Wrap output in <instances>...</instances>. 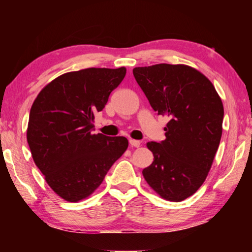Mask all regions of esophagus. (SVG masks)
I'll use <instances>...</instances> for the list:
<instances>
[{"mask_svg":"<svg viewBox=\"0 0 252 252\" xmlns=\"http://www.w3.org/2000/svg\"><path fill=\"white\" fill-rule=\"evenodd\" d=\"M129 142L131 144V147H134V148H139L141 146V142L139 141V140H133V139H130Z\"/></svg>","mask_w":252,"mask_h":252,"instance_id":"esophagus-1","label":"esophagus"}]
</instances>
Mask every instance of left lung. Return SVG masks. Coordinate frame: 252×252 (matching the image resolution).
<instances>
[{
  "label": "left lung",
  "instance_id": "obj_1",
  "mask_svg": "<svg viewBox=\"0 0 252 252\" xmlns=\"http://www.w3.org/2000/svg\"><path fill=\"white\" fill-rule=\"evenodd\" d=\"M133 75L152 109L170 119L165 140L148 142L153 162L143 169L161 198L182 201L206 180L222 134L223 105L201 72L183 64L134 67Z\"/></svg>",
  "mask_w": 252,
  "mask_h": 252
}]
</instances>
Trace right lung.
I'll return each mask as SVG.
<instances>
[{"label": "right lung", "instance_id": "right-lung-1", "mask_svg": "<svg viewBox=\"0 0 252 252\" xmlns=\"http://www.w3.org/2000/svg\"><path fill=\"white\" fill-rule=\"evenodd\" d=\"M126 67H90L58 76L42 89L30 111L27 139L36 167L66 201L88 198L126 150L125 136L93 134L92 122Z\"/></svg>", "mask_w": 252, "mask_h": 252}]
</instances>
